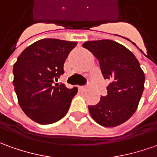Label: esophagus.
<instances>
[{"label":"esophagus","mask_w":157,"mask_h":157,"mask_svg":"<svg viewBox=\"0 0 157 157\" xmlns=\"http://www.w3.org/2000/svg\"><path fill=\"white\" fill-rule=\"evenodd\" d=\"M78 89L80 90L81 91H85L86 90V87H85V86H79Z\"/></svg>","instance_id":"esophagus-1"}]
</instances>
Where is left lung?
I'll return each mask as SVG.
<instances>
[{
	"mask_svg": "<svg viewBox=\"0 0 157 157\" xmlns=\"http://www.w3.org/2000/svg\"><path fill=\"white\" fill-rule=\"evenodd\" d=\"M96 56L105 79H109L108 95L97 105L89 106L92 119L99 125L114 127L129 120L138 109L144 89L145 77L132 52L112 40L83 44Z\"/></svg>",
	"mask_w": 157,
	"mask_h": 157,
	"instance_id": "1",
	"label": "left lung"
}]
</instances>
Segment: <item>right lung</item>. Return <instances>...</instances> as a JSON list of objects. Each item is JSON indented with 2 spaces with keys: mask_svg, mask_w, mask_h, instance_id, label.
<instances>
[{
  "mask_svg": "<svg viewBox=\"0 0 157 157\" xmlns=\"http://www.w3.org/2000/svg\"><path fill=\"white\" fill-rule=\"evenodd\" d=\"M77 42L44 38L24 50L13 65L14 90L24 113L42 125L60 121L67 113L77 88L55 85Z\"/></svg>",
  "mask_w": 157,
  "mask_h": 157,
  "instance_id": "right-lung-1",
  "label": "right lung"
}]
</instances>
